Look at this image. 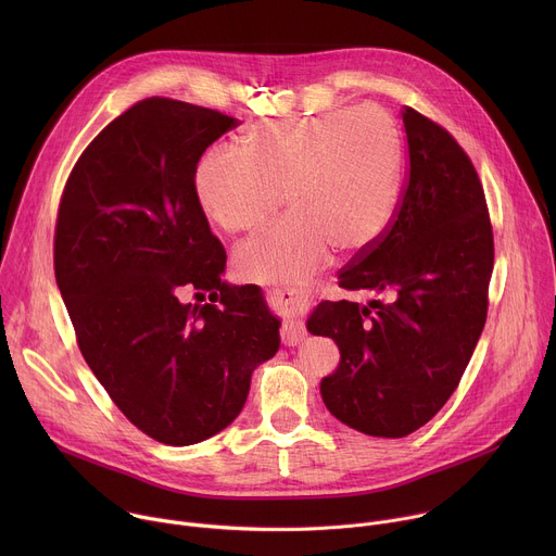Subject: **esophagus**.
<instances>
[{"mask_svg": "<svg viewBox=\"0 0 556 556\" xmlns=\"http://www.w3.org/2000/svg\"><path fill=\"white\" fill-rule=\"evenodd\" d=\"M270 294H273L277 301L286 303V305H294V303L301 301V292L294 290V288H275V290H270ZM303 339H305V328H303V324L296 321V319H290V316H288V319H286L283 326H281V343L288 345V348H294V345H299Z\"/></svg>", "mask_w": 556, "mask_h": 556, "instance_id": "esophagus-1", "label": "esophagus"}]
</instances>
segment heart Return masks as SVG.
Returning <instances> with one entry per match:
<instances>
[{"mask_svg":"<svg viewBox=\"0 0 556 556\" xmlns=\"http://www.w3.org/2000/svg\"><path fill=\"white\" fill-rule=\"evenodd\" d=\"M405 151L395 121L376 105L312 118L257 123L240 153L211 149L193 189L204 215L226 232L266 222L283 202L290 215L235 251L240 277L296 283L319 270L337 247L371 249L389 230L403 193Z\"/></svg>","mask_w":556,"mask_h":556,"instance_id":"heart-1","label":"heart"}]
</instances>
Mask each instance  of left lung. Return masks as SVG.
Returning a JSON list of instances; mask_svg holds the SVG:
<instances>
[{
  "mask_svg": "<svg viewBox=\"0 0 556 556\" xmlns=\"http://www.w3.org/2000/svg\"><path fill=\"white\" fill-rule=\"evenodd\" d=\"M409 172L399 211L339 286L371 299L321 301L307 332L341 350L321 380L343 425L405 438L451 399L486 324L495 247L478 172L457 140L414 108L403 110Z\"/></svg>",
  "mask_w": 556,
  "mask_h": 556,
  "instance_id": "left-lung-1",
  "label": "left lung"
}]
</instances>
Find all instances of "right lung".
<instances>
[{"label":"right lung","instance_id":"right-lung-1","mask_svg":"<svg viewBox=\"0 0 556 556\" xmlns=\"http://www.w3.org/2000/svg\"><path fill=\"white\" fill-rule=\"evenodd\" d=\"M237 123L138 101L86 147L59 202L54 277L78 350L123 416L172 446L226 429L279 350L262 290L222 281L226 251L193 189L202 153ZM185 291L212 303L182 304Z\"/></svg>","mask_w":556,"mask_h":556}]
</instances>
